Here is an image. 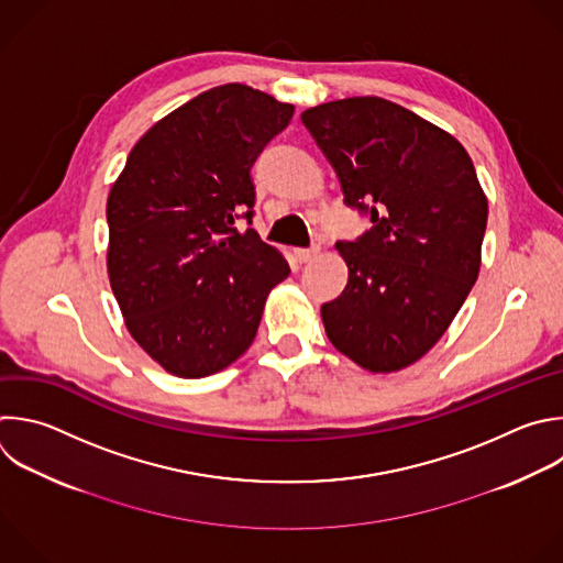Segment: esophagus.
<instances>
[{"mask_svg":"<svg viewBox=\"0 0 563 563\" xmlns=\"http://www.w3.org/2000/svg\"><path fill=\"white\" fill-rule=\"evenodd\" d=\"M294 256H296L298 263H309V261H313V258L318 256V247H311V250H296Z\"/></svg>","mask_w":563,"mask_h":563,"instance_id":"obj_1","label":"esophagus"}]
</instances>
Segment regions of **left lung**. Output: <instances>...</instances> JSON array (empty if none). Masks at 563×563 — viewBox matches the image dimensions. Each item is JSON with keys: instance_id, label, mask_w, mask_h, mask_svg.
Wrapping results in <instances>:
<instances>
[{"instance_id": "8db88e82", "label": "left lung", "mask_w": 563, "mask_h": 563, "mask_svg": "<svg viewBox=\"0 0 563 563\" xmlns=\"http://www.w3.org/2000/svg\"><path fill=\"white\" fill-rule=\"evenodd\" d=\"M333 165L346 206L373 228L338 243L344 291L322 305L331 344L371 373L411 366L446 333L482 267L488 199L464 145L383 97L300 114Z\"/></svg>"}]
</instances>
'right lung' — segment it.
Here are the masks:
<instances>
[{
    "mask_svg": "<svg viewBox=\"0 0 563 563\" xmlns=\"http://www.w3.org/2000/svg\"><path fill=\"white\" fill-rule=\"evenodd\" d=\"M294 106L225 84L156 121L110 187L108 278L134 342L167 373L206 378L254 342L285 256L252 219L250 169Z\"/></svg>",
    "mask_w": 563,
    "mask_h": 563,
    "instance_id": "add662e5",
    "label": "right lung"
}]
</instances>
